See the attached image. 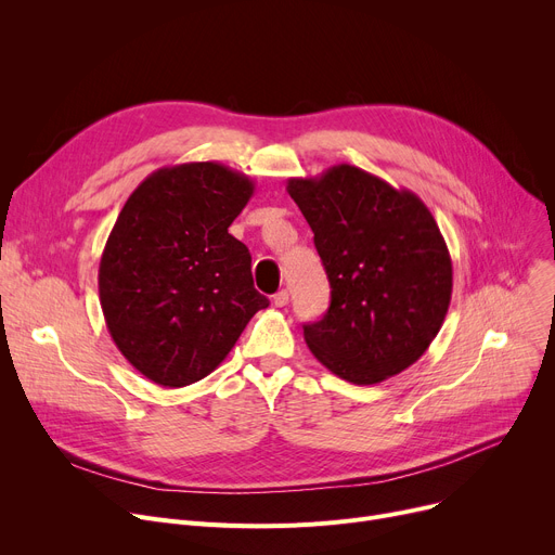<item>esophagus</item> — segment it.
Segmentation results:
<instances>
[{
  "label": "esophagus",
  "instance_id": "esophagus-1",
  "mask_svg": "<svg viewBox=\"0 0 555 555\" xmlns=\"http://www.w3.org/2000/svg\"><path fill=\"white\" fill-rule=\"evenodd\" d=\"M287 301H289L287 289H279V293L272 297V304H274L276 308H283V306H287Z\"/></svg>",
  "mask_w": 555,
  "mask_h": 555
}]
</instances>
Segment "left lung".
<instances>
[{"instance_id":"8db88e82","label":"left lung","mask_w":555,"mask_h":555,"mask_svg":"<svg viewBox=\"0 0 555 555\" xmlns=\"http://www.w3.org/2000/svg\"><path fill=\"white\" fill-rule=\"evenodd\" d=\"M287 193L331 281L328 312L304 326L312 356L362 387L412 366L452 299V258L423 199L351 164L287 180Z\"/></svg>"}]
</instances>
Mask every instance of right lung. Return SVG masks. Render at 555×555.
<instances>
[{"label": "right lung", "instance_id": "add662e5", "mask_svg": "<svg viewBox=\"0 0 555 555\" xmlns=\"http://www.w3.org/2000/svg\"><path fill=\"white\" fill-rule=\"evenodd\" d=\"M254 195L218 162L151 172L105 243L99 297L124 358L159 387L207 377L270 301L254 287L249 249L229 233Z\"/></svg>", "mask_w": 555, "mask_h": 555}]
</instances>
